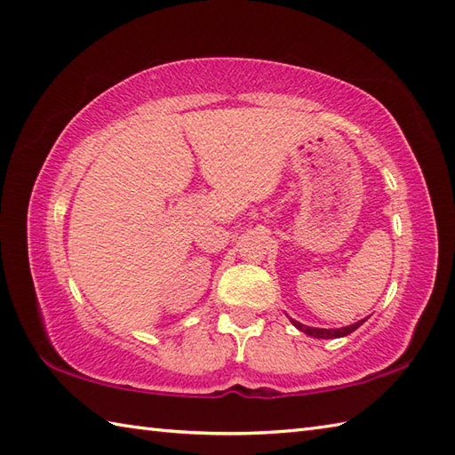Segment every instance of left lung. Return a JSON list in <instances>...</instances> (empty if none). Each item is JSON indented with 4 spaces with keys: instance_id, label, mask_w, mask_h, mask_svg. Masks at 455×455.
<instances>
[{
    "instance_id": "left-lung-1",
    "label": "left lung",
    "mask_w": 455,
    "mask_h": 455,
    "mask_svg": "<svg viewBox=\"0 0 455 455\" xmlns=\"http://www.w3.org/2000/svg\"><path fill=\"white\" fill-rule=\"evenodd\" d=\"M291 323H293L295 328H299V331L305 332L307 336L324 338V340H331V338H342V336L352 334L355 328H360L365 323V318H362V321H357V323H354L350 326H342V328H315V326H307V324L297 323V321H293V318H291Z\"/></svg>"
}]
</instances>
